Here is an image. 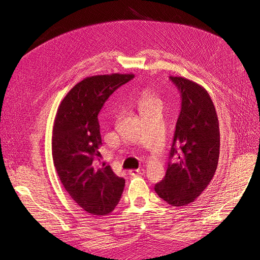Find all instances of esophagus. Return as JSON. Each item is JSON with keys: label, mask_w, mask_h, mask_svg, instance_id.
<instances>
[{"label": "esophagus", "mask_w": 260, "mask_h": 260, "mask_svg": "<svg viewBox=\"0 0 260 260\" xmlns=\"http://www.w3.org/2000/svg\"><path fill=\"white\" fill-rule=\"evenodd\" d=\"M129 175H142L145 174V170L144 169H138V170H131Z\"/></svg>", "instance_id": "esophagus-1"}]
</instances>
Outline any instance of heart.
Segmentation results:
<instances>
[{"label":"heart","mask_w":260,"mask_h":260,"mask_svg":"<svg viewBox=\"0 0 260 260\" xmlns=\"http://www.w3.org/2000/svg\"><path fill=\"white\" fill-rule=\"evenodd\" d=\"M157 104H160V102H158L156 96L152 93L151 90H148V89L142 90L137 99V106H138L139 111H144L146 109Z\"/></svg>","instance_id":"b5f03b06"}]
</instances>
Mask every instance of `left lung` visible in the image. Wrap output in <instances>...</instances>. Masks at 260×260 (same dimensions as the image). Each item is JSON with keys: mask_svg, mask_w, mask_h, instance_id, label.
<instances>
[{"mask_svg": "<svg viewBox=\"0 0 260 260\" xmlns=\"http://www.w3.org/2000/svg\"><path fill=\"white\" fill-rule=\"evenodd\" d=\"M181 96L165 177L157 196L172 206H185L202 193L214 177L219 158L220 134L215 106L207 90L182 77H170Z\"/></svg>", "mask_w": 260, "mask_h": 260, "instance_id": "1", "label": "left lung"}]
</instances>
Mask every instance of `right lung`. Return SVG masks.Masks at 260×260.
Returning <instances> with one entry per match:
<instances>
[{"instance_id": "obj_1", "label": "right lung", "mask_w": 260, "mask_h": 260, "mask_svg": "<svg viewBox=\"0 0 260 260\" xmlns=\"http://www.w3.org/2000/svg\"><path fill=\"white\" fill-rule=\"evenodd\" d=\"M132 73L87 77L74 85L58 107L52 154L56 172L71 199L86 213L105 216L118 205L125 179L110 166H99L102 136L98 113L113 91L131 81Z\"/></svg>"}]
</instances>
